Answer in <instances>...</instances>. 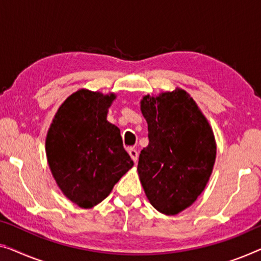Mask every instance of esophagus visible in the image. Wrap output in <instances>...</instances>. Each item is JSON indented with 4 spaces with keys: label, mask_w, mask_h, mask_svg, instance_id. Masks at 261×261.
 <instances>
[{
    "label": "esophagus",
    "mask_w": 261,
    "mask_h": 261,
    "mask_svg": "<svg viewBox=\"0 0 261 261\" xmlns=\"http://www.w3.org/2000/svg\"><path fill=\"white\" fill-rule=\"evenodd\" d=\"M129 154H130V157L132 158V161H134L135 163L137 162V159H138V151L137 150L134 149V147H130Z\"/></svg>",
    "instance_id": "1"
}]
</instances>
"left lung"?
Instances as JSON below:
<instances>
[{
    "label": "left lung",
    "instance_id": "obj_1",
    "mask_svg": "<svg viewBox=\"0 0 261 261\" xmlns=\"http://www.w3.org/2000/svg\"><path fill=\"white\" fill-rule=\"evenodd\" d=\"M149 145L141 151L138 174L151 205L173 216L204 191L216 161L215 136L186 91L178 89L141 102Z\"/></svg>",
    "mask_w": 261,
    "mask_h": 261
}]
</instances>
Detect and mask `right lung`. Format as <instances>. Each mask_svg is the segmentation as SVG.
Listing matches in <instances>:
<instances>
[{
  "label": "right lung",
  "instance_id": "1",
  "mask_svg": "<svg viewBox=\"0 0 261 261\" xmlns=\"http://www.w3.org/2000/svg\"><path fill=\"white\" fill-rule=\"evenodd\" d=\"M114 93L80 90L58 109L46 135L51 173L65 196L89 208L109 196L134 162L119 129L107 120Z\"/></svg>",
  "mask_w": 261,
  "mask_h": 261
}]
</instances>
